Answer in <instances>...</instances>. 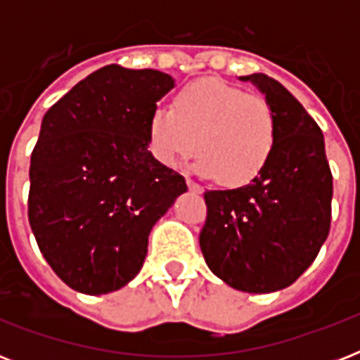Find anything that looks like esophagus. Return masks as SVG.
Returning a JSON list of instances; mask_svg holds the SVG:
<instances>
[{
	"label": "esophagus",
	"instance_id": "obj_1",
	"mask_svg": "<svg viewBox=\"0 0 360 360\" xmlns=\"http://www.w3.org/2000/svg\"><path fill=\"white\" fill-rule=\"evenodd\" d=\"M186 185H188V188H191L192 192H196V194H203L202 186L198 185V183H194L192 179H188V177H186Z\"/></svg>",
	"mask_w": 360,
	"mask_h": 360
}]
</instances>
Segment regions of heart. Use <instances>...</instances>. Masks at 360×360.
Masks as SVG:
<instances>
[{"mask_svg": "<svg viewBox=\"0 0 360 360\" xmlns=\"http://www.w3.org/2000/svg\"><path fill=\"white\" fill-rule=\"evenodd\" d=\"M276 141L269 103L217 78L192 82L149 120V151L164 166L196 153L192 169L220 185L245 186L262 174Z\"/></svg>", "mask_w": 360, "mask_h": 360, "instance_id": "obj_1", "label": "heart"}]
</instances>
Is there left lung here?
I'll list each match as a JSON object with an SVG mask.
<instances>
[{"instance_id":"1","label":"left lung","mask_w":360,"mask_h":360,"mask_svg":"<svg viewBox=\"0 0 360 360\" xmlns=\"http://www.w3.org/2000/svg\"><path fill=\"white\" fill-rule=\"evenodd\" d=\"M250 82L273 110L276 141L256 179L233 191H207L200 246L207 267L231 288L273 293L291 285L329 236L333 175L323 132L280 82Z\"/></svg>"}]
</instances>
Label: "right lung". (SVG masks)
Returning <instances> with one entry per match:
<instances>
[{
    "label": "right lung",
    "instance_id": "right-lung-1",
    "mask_svg": "<svg viewBox=\"0 0 360 360\" xmlns=\"http://www.w3.org/2000/svg\"><path fill=\"white\" fill-rule=\"evenodd\" d=\"M174 87L160 70L106 65L42 117L27 214L42 256L72 290L103 295L129 284L153 226L188 191L149 151L151 114Z\"/></svg>",
    "mask_w": 360,
    "mask_h": 360
}]
</instances>
